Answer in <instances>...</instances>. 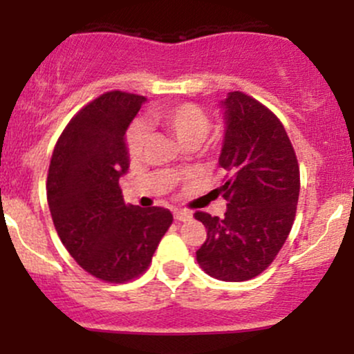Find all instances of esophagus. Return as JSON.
<instances>
[{"mask_svg": "<svg viewBox=\"0 0 354 354\" xmlns=\"http://www.w3.org/2000/svg\"><path fill=\"white\" fill-rule=\"evenodd\" d=\"M173 214H174V219H178V221H189V219L193 218V213L186 209H174Z\"/></svg>", "mask_w": 354, "mask_h": 354, "instance_id": "esophagus-1", "label": "esophagus"}]
</instances>
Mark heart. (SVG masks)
Here are the masks:
<instances>
[{
	"label": "heart",
	"mask_w": 354,
	"mask_h": 354,
	"mask_svg": "<svg viewBox=\"0 0 354 354\" xmlns=\"http://www.w3.org/2000/svg\"><path fill=\"white\" fill-rule=\"evenodd\" d=\"M151 120L171 135L174 140L185 146H200L208 136L211 121L200 106L189 103L174 104V106L158 109L151 113ZM148 143V131L143 124L135 123L126 133V148L131 158L143 153Z\"/></svg>",
	"instance_id": "obj_1"
}]
</instances>
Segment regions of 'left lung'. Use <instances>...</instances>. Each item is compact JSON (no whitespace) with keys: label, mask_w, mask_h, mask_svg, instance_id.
Listing matches in <instances>:
<instances>
[{"label":"left lung","mask_w":354,"mask_h":354,"mask_svg":"<svg viewBox=\"0 0 354 354\" xmlns=\"http://www.w3.org/2000/svg\"><path fill=\"white\" fill-rule=\"evenodd\" d=\"M225 120L218 163L228 201L225 218L198 211L206 241L196 251L200 266L221 281H246L273 263L291 226L299 196V166L281 121L245 93L219 103Z\"/></svg>","instance_id":"left-lung-1"}]
</instances>
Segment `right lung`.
<instances>
[{"mask_svg": "<svg viewBox=\"0 0 354 354\" xmlns=\"http://www.w3.org/2000/svg\"><path fill=\"white\" fill-rule=\"evenodd\" d=\"M143 96L109 91L86 104L53 151L46 194L58 236L76 263L108 283L140 276L173 223L168 209L126 205L124 135Z\"/></svg>", "mask_w": 354, "mask_h": 354, "instance_id": "obj_1", "label": "right lung"}]
</instances>
